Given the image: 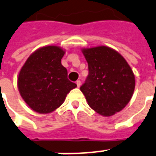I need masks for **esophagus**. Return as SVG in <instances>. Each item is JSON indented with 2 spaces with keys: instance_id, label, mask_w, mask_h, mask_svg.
Masks as SVG:
<instances>
[{
  "instance_id": "34e87169",
  "label": "esophagus",
  "mask_w": 156,
  "mask_h": 156,
  "mask_svg": "<svg viewBox=\"0 0 156 156\" xmlns=\"http://www.w3.org/2000/svg\"><path fill=\"white\" fill-rule=\"evenodd\" d=\"M76 83H77V86H78V88H79V87H80V85H81V81H80V80H77Z\"/></svg>"
}]
</instances>
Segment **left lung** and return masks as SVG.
I'll use <instances>...</instances> for the list:
<instances>
[{"mask_svg": "<svg viewBox=\"0 0 156 156\" xmlns=\"http://www.w3.org/2000/svg\"><path fill=\"white\" fill-rule=\"evenodd\" d=\"M83 53L89 75L80 90L89 106L105 116L122 111L134 91L131 67L118 52L106 46L83 49Z\"/></svg>", "mask_w": 156, "mask_h": 156, "instance_id": "1", "label": "left lung"}]
</instances>
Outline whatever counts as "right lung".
<instances>
[{
  "mask_svg": "<svg viewBox=\"0 0 156 156\" xmlns=\"http://www.w3.org/2000/svg\"><path fill=\"white\" fill-rule=\"evenodd\" d=\"M65 52L54 45L37 50L29 56L18 75L17 86L22 98L34 112L45 114L62 104L77 84L67 78L62 65Z\"/></svg>",
  "mask_w": 156,
  "mask_h": 156,
  "instance_id": "add662e5",
  "label": "right lung"
}]
</instances>
